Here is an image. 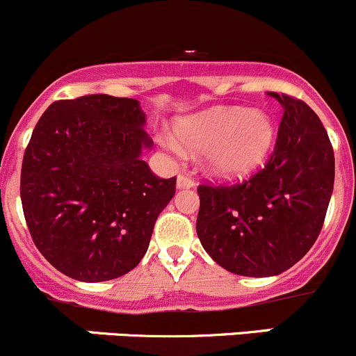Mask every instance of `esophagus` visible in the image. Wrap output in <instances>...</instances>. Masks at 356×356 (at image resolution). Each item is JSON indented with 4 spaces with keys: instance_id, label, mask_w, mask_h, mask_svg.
I'll use <instances>...</instances> for the list:
<instances>
[{
    "instance_id": "1",
    "label": "esophagus",
    "mask_w": 356,
    "mask_h": 356,
    "mask_svg": "<svg viewBox=\"0 0 356 356\" xmlns=\"http://www.w3.org/2000/svg\"><path fill=\"white\" fill-rule=\"evenodd\" d=\"M177 188L179 189H189V188H195V181H193L189 175L181 174L177 177Z\"/></svg>"
}]
</instances>
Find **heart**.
<instances>
[{"instance_id":"b5f03b06","label":"heart","mask_w":356,"mask_h":356,"mask_svg":"<svg viewBox=\"0 0 356 356\" xmlns=\"http://www.w3.org/2000/svg\"><path fill=\"white\" fill-rule=\"evenodd\" d=\"M172 136H160V143L179 153L181 146L191 153H203L208 174L218 179H243L265 161L275 141L274 118L261 108L213 106L181 118Z\"/></svg>"}]
</instances>
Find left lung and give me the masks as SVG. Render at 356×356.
Instances as JSON below:
<instances>
[{
	"label": "left lung",
	"mask_w": 356,
	"mask_h": 356,
	"mask_svg": "<svg viewBox=\"0 0 356 356\" xmlns=\"http://www.w3.org/2000/svg\"><path fill=\"white\" fill-rule=\"evenodd\" d=\"M268 95L284 113L267 165L243 184L198 188L201 246L246 277L279 275L308 253L334 188V152L321 118L300 99Z\"/></svg>",
	"instance_id": "1"
}]
</instances>
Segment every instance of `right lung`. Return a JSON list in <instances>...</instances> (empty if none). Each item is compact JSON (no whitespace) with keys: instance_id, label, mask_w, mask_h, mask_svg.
<instances>
[{"instance_id":"1","label":"right lung","mask_w":356,"mask_h":356,"mask_svg":"<svg viewBox=\"0 0 356 356\" xmlns=\"http://www.w3.org/2000/svg\"><path fill=\"white\" fill-rule=\"evenodd\" d=\"M138 99L88 95L48 106L25 149L20 198L32 241L75 281L102 282L145 257L175 177L141 160L153 146Z\"/></svg>"}]
</instances>
